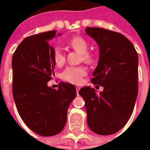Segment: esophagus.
<instances>
[{"instance_id":"1","label":"esophagus","mask_w":150,"mask_h":150,"mask_svg":"<svg viewBox=\"0 0 150 150\" xmlns=\"http://www.w3.org/2000/svg\"><path fill=\"white\" fill-rule=\"evenodd\" d=\"M75 89H76V92H77V94H79V89H81V87L79 86H75Z\"/></svg>"}]
</instances>
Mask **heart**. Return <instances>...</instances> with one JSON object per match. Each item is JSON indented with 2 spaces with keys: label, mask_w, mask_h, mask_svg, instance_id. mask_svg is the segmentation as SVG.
Returning <instances> with one entry per match:
<instances>
[{
  "label": "heart",
  "mask_w": 150,
  "mask_h": 150,
  "mask_svg": "<svg viewBox=\"0 0 150 150\" xmlns=\"http://www.w3.org/2000/svg\"><path fill=\"white\" fill-rule=\"evenodd\" d=\"M68 45L82 54L83 61L88 64H93L95 62L96 57L92 53L88 52L89 43L83 37L81 36H74L70 39L68 42ZM53 58L57 66L63 65L65 61V56L63 50L60 47H56L53 51ZM86 75V69L83 66H69L64 70L62 72V79L66 82L79 84L82 82L83 76Z\"/></svg>",
  "instance_id": "heart-1"
}]
</instances>
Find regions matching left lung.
Returning a JSON list of instances; mask_svg holds the SVG:
<instances>
[{
    "instance_id": "left-lung-1",
    "label": "left lung",
    "mask_w": 150,
    "mask_h": 150,
    "mask_svg": "<svg viewBox=\"0 0 150 150\" xmlns=\"http://www.w3.org/2000/svg\"><path fill=\"white\" fill-rule=\"evenodd\" d=\"M86 32L100 47L91 82L103 90L97 94L93 88L86 86L79 93L85 100L89 128L98 135H113L125 125L135 107L139 90L137 52L121 33L96 27H87Z\"/></svg>"
}]
</instances>
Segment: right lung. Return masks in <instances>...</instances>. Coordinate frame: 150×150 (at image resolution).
<instances>
[{
  "mask_svg": "<svg viewBox=\"0 0 150 150\" xmlns=\"http://www.w3.org/2000/svg\"><path fill=\"white\" fill-rule=\"evenodd\" d=\"M56 32L25 38L11 61L12 93L18 112L25 124L41 136H53L63 130L68 107L76 96L72 84L61 82L58 89L47 86L55 68L54 48L48 40L54 38Z\"/></svg>",
  "mask_w": 150,
  "mask_h": 150,
  "instance_id": "obj_1",
  "label": "right lung"
}]
</instances>
